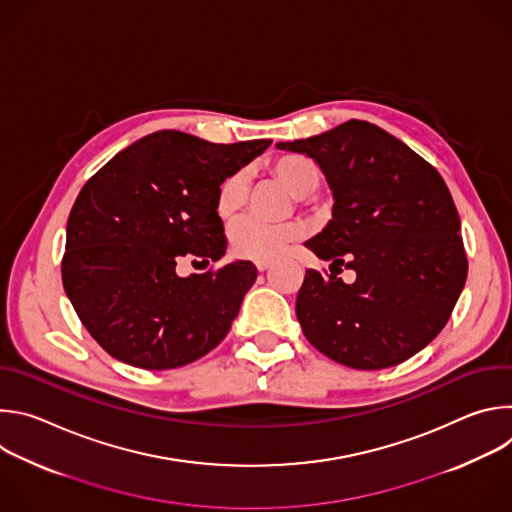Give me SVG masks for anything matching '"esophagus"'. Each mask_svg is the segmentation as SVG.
I'll return each instance as SVG.
<instances>
[{"label":"esophagus","mask_w":512,"mask_h":512,"mask_svg":"<svg viewBox=\"0 0 512 512\" xmlns=\"http://www.w3.org/2000/svg\"><path fill=\"white\" fill-rule=\"evenodd\" d=\"M269 265H271V261H255V267H257V271H265V269H269Z\"/></svg>","instance_id":"obj_1"}]
</instances>
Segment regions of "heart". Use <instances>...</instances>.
Instances as JSON below:
<instances>
[{
	"mask_svg": "<svg viewBox=\"0 0 512 512\" xmlns=\"http://www.w3.org/2000/svg\"><path fill=\"white\" fill-rule=\"evenodd\" d=\"M271 174L296 198H306L316 192L320 184V172L316 164L304 156H281L271 162ZM247 198V174L243 170L227 176L216 190V214L229 223L241 212ZM300 237V227L289 225H263L245 221L231 231L229 243L233 255L239 259L265 261L277 257L283 247Z\"/></svg>",
	"mask_w": 512,
	"mask_h": 512,
	"instance_id": "obj_1",
	"label": "heart"
}]
</instances>
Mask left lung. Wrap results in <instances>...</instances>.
I'll return each mask as SVG.
<instances>
[{
	"label": "left lung",
	"instance_id": "8db88e82",
	"mask_svg": "<svg viewBox=\"0 0 512 512\" xmlns=\"http://www.w3.org/2000/svg\"><path fill=\"white\" fill-rule=\"evenodd\" d=\"M277 150L316 162L334 196L328 225L304 245L357 273L344 284L308 269L296 300L306 338L360 371L387 369L446 326L468 261L454 198L433 166L375 123L350 119Z\"/></svg>",
	"mask_w": 512,
	"mask_h": 512
}]
</instances>
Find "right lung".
<instances>
[{
    "label": "right lung",
    "instance_id": "right-lung-1",
    "mask_svg": "<svg viewBox=\"0 0 512 512\" xmlns=\"http://www.w3.org/2000/svg\"><path fill=\"white\" fill-rule=\"evenodd\" d=\"M271 139L210 143L164 129L141 137L81 190L66 223L62 285L89 334L117 360L168 371L229 334L257 279L251 261L182 277V257L227 253L216 190Z\"/></svg>",
    "mask_w": 512,
    "mask_h": 512
}]
</instances>
